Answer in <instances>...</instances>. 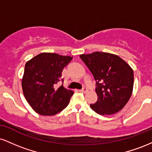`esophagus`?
<instances>
[{
    "instance_id": "obj_1",
    "label": "esophagus",
    "mask_w": 152,
    "mask_h": 152,
    "mask_svg": "<svg viewBox=\"0 0 152 152\" xmlns=\"http://www.w3.org/2000/svg\"><path fill=\"white\" fill-rule=\"evenodd\" d=\"M87 91H88V90H87V88H85V87H84V88H83L82 89L79 90V91L81 92V93H86V92H87Z\"/></svg>"
}]
</instances>
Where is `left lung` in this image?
<instances>
[{"mask_svg":"<svg viewBox=\"0 0 152 152\" xmlns=\"http://www.w3.org/2000/svg\"><path fill=\"white\" fill-rule=\"evenodd\" d=\"M96 80L98 100L90 107L100 115L116 114L124 107L132 94L134 71L118 56L104 52L81 54Z\"/></svg>","mask_w":152,"mask_h":152,"instance_id":"obj_1","label":"left lung"}]
</instances>
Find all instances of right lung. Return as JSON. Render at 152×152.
<instances>
[{
    "label": "right lung",
    "mask_w": 152,
    "mask_h": 152,
    "mask_svg": "<svg viewBox=\"0 0 152 152\" xmlns=\"http://www.w3.org/2000/svg\"><path fill=\"white\" fill-rule=\"evenodd\" d=\"M72 58L57 53H41L26 62L22 78L23 92L36 113L53 116L68 106L74 91L63 85L56 88L55 84L60 81L63 69Z\"/></svg>",
    "instance_id": "add662e5"
}]
</instances>
